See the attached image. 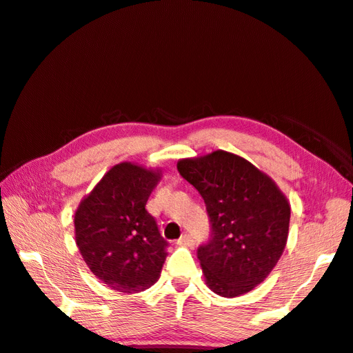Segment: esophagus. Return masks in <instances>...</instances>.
I'll use <instances>...</instances> for the list:
<instances>
[{
	"label": "esophagus",
	"instance_id": "1",
	"mask_svg": "<svg viewBox=\"0 0 353 353\" xmlns=\"http://www.w3.org/2000/svg\"><path fill=\"white\" fill-rule=\"evenodd\" d=\"M178 245H184V248H192L194 245V238H192L189 234H184L181 238L176 241Z\"/></svg>",
	"mask_w": 353,
	"mask_h": 353
}]
</instances>
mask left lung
Listing matches in <instances>:
<instances>
[{
    "label": "left lung",
    "mask_w": 353,
    "mask_h": 353,
    "mask_svg": "<svg viewBox=\"0 0 353 353\" xmlns=\"http://www.w3.org/2000/svg\"><path fill=\"white\" fill-rule=\"evenodd\" d=\"M176 168L203 196L210 218V239L198 249L205 284L221 296L248 294L283 255L288 198L268 174L225 150L183 158Z\"/></svg>",
    "instance_id": "8db88e82"
}]
</instances>
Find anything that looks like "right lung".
<instances>
[{
	"mask_svg": "<svg viewBox=\"0 0 353 353\" xmlns=\"http://www.w3.org/2000/svg\"><path fill=\"white\" fill-rule=\"evenodd\" d=\"M161 170L135 163L114 165L75 210V241L92 274L110 289L137 294L154 285L168 256L145 204Z\"/></svg>",
	"mask_w": 353,
	"mask_h": 353,
	"instance_id": "1",
	"label": "right lung"
}]
</instances>
